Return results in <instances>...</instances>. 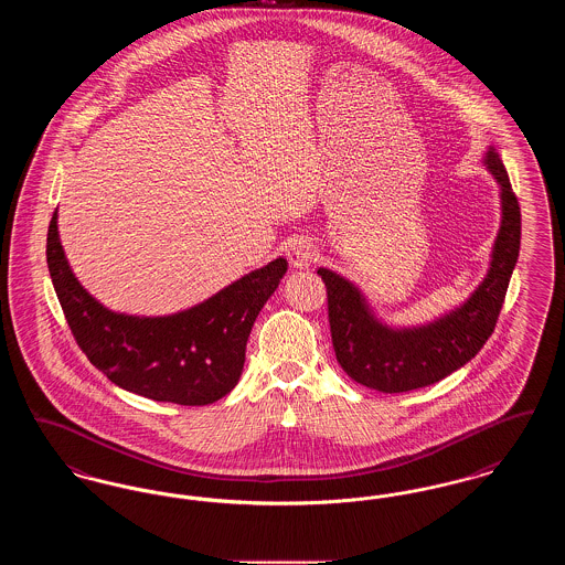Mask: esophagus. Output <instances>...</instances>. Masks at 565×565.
Listing matches in <instances>:
<instances>
[{"instance_id": "esophagus-1", "label": "esophagus", "mask_w": 565, "mask_h": 565, "mask_svg": "<svg viewBox=\"0 0 565 565\" xmlns=\"http://www.w3.org/2000/svg\"><path fill=\"white\" fill-rule=\"evenodd\" d=\"M286 256H288V260H290V265L295 269H309L313 265V258H316L313 243L305 239V237H298V239L290 242V245H288Z\"/></svg>"}]
</instances>
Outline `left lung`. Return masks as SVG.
<instances>
[{
  "label": "left lung",
  "mask_w": 565,
  "mask_h": 565,
  "mask_svg": "<svg viewBox=\"0 0 565 565\" xmlns=\"http://www.w3.org/2000/svg\"><path fill=\"white\" fill-rule=\"evenodd\" d=\"M483 162L500 186L502 222L483 281L454 311L424 326L392 328L376 318L350 279L318 269L328 292L332 348L341 369L360 385L383 394L426 387L470 362L491 337L519 258L521 210L493 146L487 148Z\"/></svg>",
  "instance_id": "1"
}]
</instances>
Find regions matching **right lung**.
Instances as JSON below:
<instances>
[{"instance_id":"add662e5","label":"right lung","mask_w":565,"mask_h":565,"mask_svg":"<svg viewBox=\"0 0 565 565\" xmlns=\"http://www.w3.org/2000/svg\"><path fill=\"white\" fill-rule=\"evenodd\" d=\"M46 260L65 320L90 364L127 392L184 406L215 403L237 385L252 326L288 270L286 258H275L190 309L146 318L116 313L82 288L58 239L56 212Z\"/></svg>"}]
</instances>
